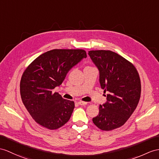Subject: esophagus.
<instances>
[{
	"instance_id": "esophagus-1",
	"label": "esophagus",
	"mask_w": 159,
	"mask_h": 159,
	"mask_svg": "<svg viewBox=\"0 0 159 159\" xmlns=\"http://www.w3.org/2000/svg\"><path fill=\"white\" fill-rule=\"evenodd\" d=\"M77 104H78L79 105H86V104H87V102H83V101H79L77 102Z\"/></svg>"
}]
</instances>
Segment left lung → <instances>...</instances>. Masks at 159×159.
<instances>
[{"mask_svg":"<svg viewBox=\"0 0 159 159\" xmlns=\"http://www.w3.org/2000/svg\"><path fill=\"white\" fill-rule=\"evenodd\" d=\"M88 55L99 71L100 87L109 92L92 121L104 131L118 128L138 106L141 94L140 76L134 65L117 53L101 50H90Z\"/></svg>","mask_w":159,"mask_h":159,"instance_id":"obj_1","label":"left lung"}]
</instances>
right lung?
I'll return each mask as SVG.
<instances>
[{
  "mask_svg": "<svg viewBox=\"0 0 159 159\" xmlns=\"http://www.w3.org/2000/svg\"><path fill=\"white\" fill-rule=\"evenodd\" d=\"M87 57L82 49H54L37 57L23 73L20 82L22 102L38 124L57 129L70 119L74 102L65 100L54 89L67 73Z\"/></svg>",
  "mask_w": 159,
  "mask_h": 159,
  "instance_id": "right-lung-1",
  "label": "right lung"
}]
</instances>
